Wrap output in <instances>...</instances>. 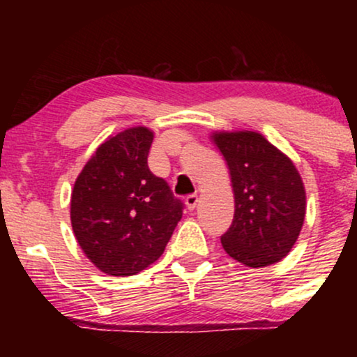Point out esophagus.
Returning a JSON list of instances; mask_svg holds the SVG:
<instances>
[{
  "instance_id": "esophagus-1",
  "label": "esophagus",
  "mask_w": 357,
  "mask_h": 357,
  "mask_svg": "<svg viewBox=\"0 0 357 357\" xmlns=\"http://www.w3.org/2000/svg\"><path fill=\"white\" fill-rule=\"evenodd\" d=\"M184 202H186L188 210H195L196 204H198V196H196V195H188Z\"/></svg>"
}]
</instances>
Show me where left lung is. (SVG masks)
<instances>
[{
    "label": "left lung",
    "instance_id": "obj_1",
    "mask_svg": "<svg viewBox=\"0 0 357 357\" xmlns=\"http://www.w3.org/2000/svg\"><path fill=\"white\" fill-rule=\"evenodd\" d=\"M230 167L235 216L221 235L228 255L252 268L282 260L297 241L305 191L294 162L252 130L215 134Z\"/></svg>",
    "mask_w": 357,
    "mask_h": 357
}]
</instances>
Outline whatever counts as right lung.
I'll return each instance as SVG.
<instances>
[{
	"label": "right lung",
	"instance_id": "right-lung-1",
	"mask_svg": "<svg viewBox=\"0 0 357 357\" xmlns=\"http://www.w3.org/2000/svg\"><path fill=\"white\" fill-rule=\"evenodd\" d=\"M153 132L132 127L109 137L89 159L72 191L75 238L97 268L136 275L165 252L184 204L147 166Z\"/></svg>",
	"mask_w": 357,
	"mask_h": 357
}]
</instances>
